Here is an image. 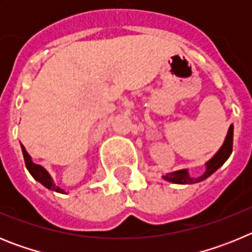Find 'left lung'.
<instances>
[{
  "label": "left lung",
  "instance_id": "obj_1",
  "mask_svg": "<svg viewBox=\"0 0 252 252\" xmlns=\"http://www.w3.org/2000/svg\"><path fill=\"white\" fill-rule=\"evenodd\" d=\"M232 142H233V127L232 125L228 128V132H227L226 140H224L223 145L221 146V149L218 150V153L216 154L212 159L207 161L206 166V173L203 175L198 178H190L188 174V170L183 169V170H177L173 171V173H168L166 175H164V179L171 182V183L175 184H193L198 183V182H202V180L207 179L209 175H212L216 170H217L220 166H222L224 164L228 157L232 153Z\"/></svg>",
  "mask_w": 252,
  "mask_h": 252
}]
</instances>
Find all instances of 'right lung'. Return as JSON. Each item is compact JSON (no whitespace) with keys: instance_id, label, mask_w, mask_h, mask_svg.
Wrapping results in <instances>:
<instances>
[{"instance_id":"obj_1","label":"right lung","mask_w":252,"mask_h":252,"mask_svg":"<svg viewBox=\"0 0 252 252\" xmlns=\"http://www.w3.org/2000/svg\"><path fill=\"white\" fill-rule=\"evenodd\" d=\"M21 149H22V154H24L25 165H26V168H28V170L30 171V174L32 175V178H34L35 180H37L39 183L43 184L45 188L50 189V190H54V192H58V193H64L63 189L55 186L54 180L51 179V177L49 175V173L43 168V166L37 165V164L32 162L31 157L29 155L28 151L25 150V148H24L22 145H21Z\"/></svg>"}]
</instances>
